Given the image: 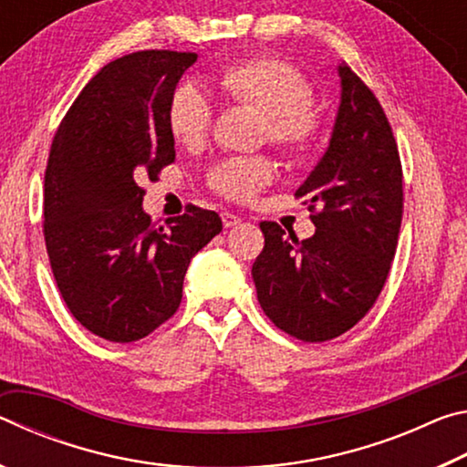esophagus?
Segmentation results:
<instances>
[{
  "label": "esophagus",
  "instance_id": "1",
  "mask_svg": "<svg viewBox=\"0 0 467 467\" xmlns=\"http://www.w3.org/2000/svg\"><path fill=\"white\" fill-rule=\"evenodd\" d=\"M223 224H224V228H233V226H239L241 223H243V218L241 216H236V214H233V212H223Z\"/></svg>",
  "mask_w": 467,
  "mask_h": 467
}]
</instances>
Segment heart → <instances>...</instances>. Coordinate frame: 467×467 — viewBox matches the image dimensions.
I'll return each mask as SVG.
<instances>
[{
	"label": "heart",
	"instance_id": "obj_1",
	"mask_svg": "<svg viewBox=\"0 0 467 467\" xmlns=\"http://www.w3.org/2000/svg\"><path fill=\"white\" fill-rule=\"evenodd\" d=\"M220 92L234 105L264 115V138L296 161L317 150L323 123L311 105L315 88L292 63L272 55L228 63L216 78ZM169 130L183 146H202L210 136L214 107L195 84H181L169 102ZM274 164L265 156L224 158L208 171V187L231 202H251L272 183Z\"/></svg>",
	"mask_w": 467,
	"mask_h": 467
}]
</instances>
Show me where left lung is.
<instances>
[{"label": "left lung", "mask_w": 467, "mask_h": 467, "mask_svg": "<svg viewBox=\"0 0 467 467\" xmlns=\"http://www.w3.org/2000/svg\"><path fill=\"white\" fill-rule=\"evenodd\" d=\"M342 102L327 152L296 197L317 231L298 241L262 223L253 282L275 327L303 342L346 334L373 309L398 249L404 175L391 125L373 90L339 66Z\"/></svg>", "instance_id": "1"}]
</instances>
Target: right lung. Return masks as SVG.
I'll return each instance as SVG.
<instances>
[{
	"label": "right lung",
	"instance_id": "1",
	"mask_svg": "<svg viewBox=\"0 0 467 467\" xmlns=\"http://www.w3.org/2000/svg\"><path fill=\"white\" fill-rule=\"evenodd\" d=\"M197 53L148 49L107 63L55 133L45 171L43 233L69 313L109 342L130 344L177 313L189 262L223 231L212 210L156 226L146 189L175 162L169 102Z\"/></svg>",
	"mask_w": 467,
	"mask_h": 467
}]
</instances>
